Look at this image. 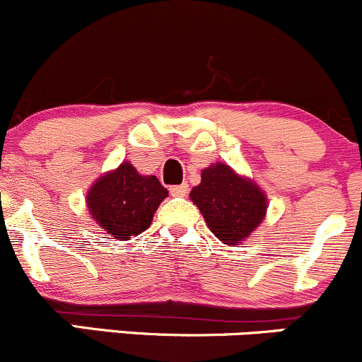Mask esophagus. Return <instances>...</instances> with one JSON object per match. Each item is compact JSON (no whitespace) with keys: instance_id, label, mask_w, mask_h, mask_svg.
I'll return each instance as SVG.
<instances>
[{"instance_id":"obj_1","label":"esophagus","mask_w":362,"mask_h":362,"mask_svg":"<svg viewBox=\"0 0 362 362\" xmlns=\"http://www.w3.org/2000/svg\"><path fill=\"white\" fill-rule=\"evenodd\" d=\"M187 191H189V185L185 184V182L180 185H171L170 187L171 196H177V197H184L185 194H187Z\"/></svg>"}]
</instances>
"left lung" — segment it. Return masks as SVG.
Masks as SVG:
<instances>
[{"mask_svg": "<svg viewBox=\"0 0 362 362\" xmlns=\"http://www.w3.org/2000/svg\"><path fill=\"white\" fill-rule=\"evenodd\" d=\"M189 196L223 245H239L248 239L267 215V196L260 185L226 163L201 171V184L192 187Z\"/></svg>", "mask_w": 362, "mask_h": 362, "instance_id": "left-lung-1", "label": "left lung"}]
</instances>
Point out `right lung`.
Segmentation results:
<instances>
[{"label":"right lung","mask_w":362,"mask_h":362,"mask_svg":"<svg viewBox=\"0 0 362 362\" xmlns=\"http://www.w3.org/2000/svg\"><path fill=\"white\" fill-rule=\"evenodd\" d=\"M168 196L154 175H140L130 161L98 177L86 194V206L112 239L128 241L149 229L152 216Z\"/></svg>","instance_id":"right-lung-1"}]
</instances>
